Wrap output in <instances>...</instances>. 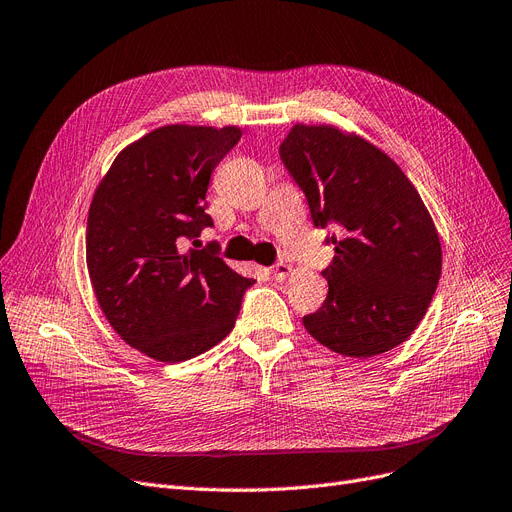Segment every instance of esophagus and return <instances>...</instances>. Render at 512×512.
I'll return each instance as SVG.
<instances>
[{
	"mask_svg": "<svg viewBox=\"0 0 512 512\" xmlns=\"http://www.w3.org/2000/svg\"><path fill=\"white\" fill-rule=\"evenodd\" d=\"M289 272H291V266L287 261H278L272 266V278L274 280H285L289 276Z\"/></svg>",
	"mask_w": 512,
	"mask_h": 512,
	"instance_id": "34e87169",
	"label": "esophagus"
}]
</instances>
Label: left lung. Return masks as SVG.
<instances>
[{"mask_svg":"<svg viewBox=\"0 0 512 512\" xmlns=\"http://www.w3.org/2000/svg\"><path fill=\"white\" fill-rule=\"evenodd\" d=\"M280 160L306 194L314 227L333 263L325 304L304 316L329 350L369 358L415 331L441 278V242L430 213L403 170L382 149L333 126L295 124Z\"/></svg>","mask_w":512,"mask_h":512,"instance_id":"obj_1","label":"left lung"}]
</instances>
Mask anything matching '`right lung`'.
<instances>
[{"mask_svg": "<svg viewBox=\"0 0 512 512\" xmlns=\"http://www.w3.org/2000/svg\"><path fill=\"white\" fill-rule=\"evenodd\" d=\"M240 128L173 124L122 149L94 192L86 261L94 295L126 344L162 363L217 346L253 285L217 246L185 249L204 227L213 170ZM196 246V244H194Z\"/></svg>", "mask_w": 512, "mask_h": 512, "instance_id": "add662e5", "label": "right lung"}]
</instances>
